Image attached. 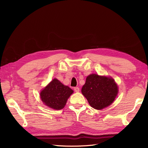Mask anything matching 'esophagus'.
Instances as JSON below:
<instances>
[{"instance_id": "34e87169", "label": "esophagus", "mask_w": 148, "mask_h": 148, "mask_svg": "<svg viewBox=\"0 0 148 148\" xmlns=\"http://www.w3.org/2000/svg\"><path fill=\"white\" fill-rule=\"evenodd\" d=\"M74 91L76 92H78L79 91V88L78 87H75L74 88Z\"/></svg>"}]
</instances>
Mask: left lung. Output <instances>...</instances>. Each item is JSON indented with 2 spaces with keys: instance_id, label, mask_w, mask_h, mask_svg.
Segmentation results:
<instances>
[{
  "instance_id": "obj_1",
  "label": "left lung",
  "mask_w": 148,
  "mask_h": 148,
  "mask_svg": "<svg viewBox=\"0 0 148 148\" xmlns=\"http://www.w3.org/2000/svg\"><path fill=\"white\" fill-rule=\"evenodd\" d=\"M119 92L117 84L111 77L91 74L88 76L82 92L92 108L101 110L112 103Z\"/></svg>"
}]
</instances>
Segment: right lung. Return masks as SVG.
<instances>
[{"label":"right lung","mask_w":148,"mask_h":148,"mask_svg":"<svg viewBox=\"0 0 148 148\" xmlns=\"http://www.w3.org/2000/svg\"><path fill=\"white\" fill-rule=\"evenodd\" d=\"M73 92L71 88L54 78L40 92V97L44 104L50 108L60 110Z\"/></svg>","instance_id":"add662e5"}]
</instances>
